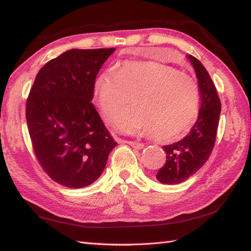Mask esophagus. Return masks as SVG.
I'll list each match as a JSON object with an SVG mask.
<instances>
[{
    "label": "esophagus",
    "instance_id": "1",
    "mask_svg": "<svg viewBox=\"0 0 251 251\" xmlns=\"http://www.w3.org/2000/svg\"><path fill=\"white\" fill-rule=\"evenodd\" d=\"M121 142H123V143H128L129 146H131L132 148H135V149H138V150H141V149H143V147H145V145H143V143H140V142L125 141V140H123V141H121Z\"/></svg>",
    "mask_w": 251,
    "mask_h": 251
}]
</instances>
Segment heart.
Masks as SVG:
<instances>
[{
  "label": "heart",
  "mask_w": 251,
  "mask_h": 251,
  "mask_svg": "<svg viewBox=\"0 0 251 251\" xmlns=\"http://www.w3.org/2000/svg\"><path fill=\"white\" fill-rule=\"evenodd\" d=\"M94 99L106 122L123 112L115 128L127 135L149 130L161 141L177 138L193 123L200 104L195 79L177 69L153 61H128L117 72L106 70L96 77Z\"/></svg>",
  "instance_id": "b5f03b06"
}]
</instances>
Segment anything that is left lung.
I'll return each instance as SVG.
<instances>
[{
	"mask_svg": "<svg viewBox=\"0 0 251 251\" xmlns=\"http://www.w3.org/2000/svg\"><path fill=\"white\" fill-rule=\"evenodd\" d=\"M197 77L201 108L195 124L183 139L164 146L166 163L158 170L156 179L164 184H178L193 176L209 157L214 149L221 112L215 84L205 67L192 55H186Z\"/></svg>",
	"mask_w": 251,
	"mask_h": 251,
	"instance_id": "left-lung-1",
	"label": "left lung"
}]
</instances>
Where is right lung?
<instances>
[{
  "instance_id": "obj_1",
  "label": "right lung",
  "mask_w": 251,
  "mask_h": 251,
  "mask_svg": "<svg viewBox=\"0 0 251 251\" xmlns=\"http://www.w3.org/2000/svg\"><path fill=\"white\" fill-rule=\"evenodd\" d=\"M115 49L71 50L41 69L26 100L35 156L57 183L79 189L97 180L117 143L95 109L96 76Z\"/></svg>"
}]
</instances>
